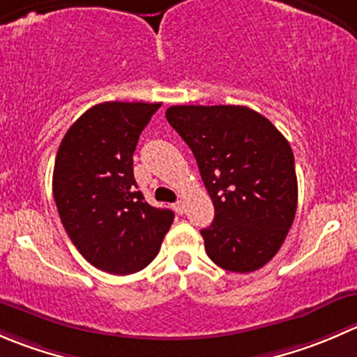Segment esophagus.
Returning <instances> with one entry per match:
<instances>
[{
	"label": "esophagus",
	"instance_id": "1",
	"mask_svg": "<svg viewBox=\"0 0 357 357\" xmlns=\"http://www.w3.org/2000/svg\"><path fill=\"white\" fill-rule=\"evenodd\" d=\"M172 207H174V211L178 212V214H183V212H185V202H176L174 205H172Z\"/></svg>",
	"mask_w": 357,
	"mask_h": 357
}]
</instances>
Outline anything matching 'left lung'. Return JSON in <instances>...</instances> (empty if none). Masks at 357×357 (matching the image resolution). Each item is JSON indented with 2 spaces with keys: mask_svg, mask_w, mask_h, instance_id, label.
Instances as JSON below:
<instances>
[{
  "mask_svg": "<svg viewBox=\"0 0 357 357\" xmlns=\"http://www.w3.org/2000/svg\"><path fill=\"white\" fill-rule=\"evenodd\" d=\"M165 117L192 149L214 204V221L200 231L208 257L233 273L268 264L297 211L290 143L242 105H174Z\"/></svg>",
  "mask_w": 357,
  "mask_h": 357,
  "instance_id": "1",
  "label": "left lung"
}]
</instances>
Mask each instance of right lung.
Segmentation results:
<instances>
[{
    "label": "right lung",
    "mask_w": 357,
    "mask_h": 357,
    "mask_svg": "<svg viewBox=\"0 0 357 357\" xmlns=\"http://www.w3.org/2000/svg\"><path fill=\"white\" fill-rule=\"evenodd\" d=\"M162 103L105 102L68 128L53 169V197L68 238L110 275L142 271L155 259L174 221L136 185L132 153Z\"/></svg>",
    "instance_id": "add662e5"
}]
</instances>
